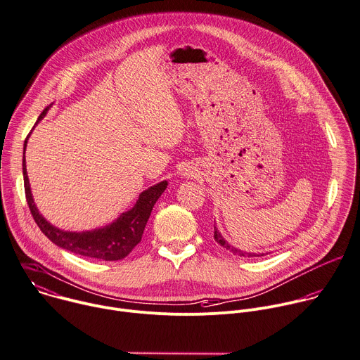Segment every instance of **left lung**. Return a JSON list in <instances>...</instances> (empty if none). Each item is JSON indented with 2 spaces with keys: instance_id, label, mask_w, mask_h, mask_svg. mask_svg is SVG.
Masks as SVG:
<instances>
[{
  "instance_id": "obj_1",
  "label": "left lung",
  "mask_w": 360,
  "mask_h": 360,
  "mask_svg": "<svg viewBox=\"0 0 360 360\" xmlns=\"http://www.w3.org/2000/svg\"><path fill=\"white\" fill-rule=\"evenodd\" d=\"M213 238H214V242L219 245V246H221L224 250H227V252H230V253H233L234 256H240V257H260V256H264V253H260V255H256V253H248V252H243V250H238V249H236V248H233V246H230L224 238H223V236L220 234V231L217 230V227L214 226V233H213Z\"/></svg>"
}]
</instances>
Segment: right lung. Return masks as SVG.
<instances>
[{
    "mask_svg": "<svg viewBox=\"0 0 360 360\" xmlns=\"http://www.w3.org/2000/svg\"><path fill=\"white\" fill-rule=\"evenodd\" d=\"M49 107H46L38 117L37 124L45 117ZM28 140V137H27ZM27 140L24 144V157H22V174H24V186L25 196L32 213L35 223L39 226L42 233L56 246L69 250L75 255L86 256L90 259H98L104 262L122 260L131 253V250L141 242V237L146 229V224L150 219L153 207L162 192L167 189L168 182L162 181L147 191L140 193L137 203L127 212L120 214L112 223L89 230V231H65L53 224H51L38 210L30 186V179L27 175L25 165V148Z\"/></svg>",
    "mask_w": 360,
    "mask_h": 360,
    "instance_id": "add662e5",
    "label": "right lung"
}]
</instances>
